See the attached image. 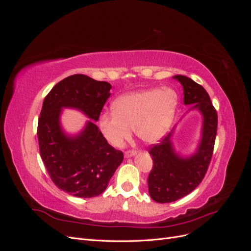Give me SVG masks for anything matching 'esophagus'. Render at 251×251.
Listing matches in <instances>:
<instances>
[{
	"label": "esophagus",
	"instance_id": "esophagus-1",
	"mask_svg": "<svg viewBox=\"0 0 251 251\" xmlns=\"http://www.w3.org/2000/svg\"><path fill=\"white\" fill-rule=\"evenodd\" d=\"M136 153H137V151H136V150H128V151H126V153H125V156H126V158H128V157L135 156Z\"/></svg>",
	"mask_w": 251,
	"mask_h": 251
}]
</instances>
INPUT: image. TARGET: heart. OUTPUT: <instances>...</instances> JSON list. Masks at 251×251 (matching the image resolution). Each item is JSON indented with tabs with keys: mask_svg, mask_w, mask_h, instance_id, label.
Segmentation results:
<instances>
[{
	"mask_svg": "<svg viewBox=\"0 0 251 251\" xmlns=\"http://www.w3.org/2000/svg\"><path fill=\"white\" fill-rule=\"evenodd\" d=\"M179 96L171 88H154L121 95L114 110L103 111L98 126L113 147H121L130 138L132 128L139 139L156 143L168 133L176 115Z\"/></svg>",
	"mask_w": 251,
	"mask_h": 251,
	"instance_id": "b5f03b06",
	"label": "heart"
}]
</instances>
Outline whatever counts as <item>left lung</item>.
<instances>
[{"mask_svg":"<svg viewBox=\"0 0 251 251\" xmlns=\"http://www.w3.org/2000/svg\"><path fill=\"white\" fill-rule=\"evenodd\" d=\"M174 78L183 88L184 104H193L189 110L202 114V137L196 153L189 157L183 158L175 151L171 140L174 128L149 150L154 164L148 178L149 193L158 203L183 198L201 183L211 160L218 127V114L205 89L184 75Z\"/></svg>","mask_w":251,"mask_h":251,"instance_id":"obj_1","label":"left lung"}]
</instances>
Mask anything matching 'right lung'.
<instances>
[{
	"label": "right lung",
	"instance_id": "right-lung-1",
	"mask_svg": "<svg viewBox=\"0 0 251 251\" xmlns=\"http://www.w3.org/2000/svg\"><path fill=\"white\" fill-rule=\"evenodd\" d=\"M112 86L83 74L60 80L45 97L37 125L40 153L51 180L79 198L100 196L124 160L121 151L104 139L94 124L110 97ZM63 107L81 110L93 119L78 135L68 136L59 123Z\"/></svg>",
	"mask_w": 251,
	"mask_h": 251
}]
</instances>
